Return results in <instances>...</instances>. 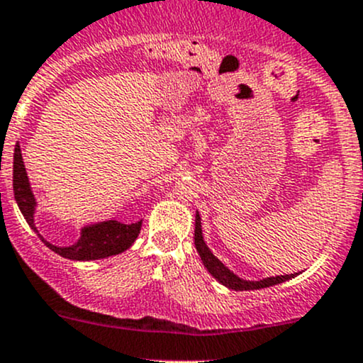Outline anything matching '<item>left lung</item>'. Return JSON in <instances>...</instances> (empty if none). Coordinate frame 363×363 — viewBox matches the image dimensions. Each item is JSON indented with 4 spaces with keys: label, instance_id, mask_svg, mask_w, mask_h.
Instances as JSON below:
<instances>
[{
    "label": "left lung",
    "instance_id": "left-lung-1",
    "mask_svg": "<svg viewBox=\"0 0 363 363\" xmlns=\"http://www.w3.org/2000/svg\"><path fill=\"white\" fill-rule=\"evenodd\" d=\"M194 245H196L198 254H200L201 261H203L205 268L208 269V273L212 274L216 280H219L220 284L226 285V287L233 289V291H255V289H264V287H272V285L281 284L285 280H291V278L296 277L297 273L294 274H284V277H269L264 278V280L259 281H247L238 278L236 274H233L216 255L208 250V247L205 245L203 242V235H201V220L200 216L196 213V219H194Z\"/></svg>",
    "mask_w": 363,
    "mask_h": 363
}]
</instances>
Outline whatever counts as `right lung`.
<instances>
[{
  "label": "right lung",
  "mask_w": 363,
  "mask_h": 363,
  "mask_svg": "<svg viewBox=\"0 0 363 363\" xmlns=\"http://www.w3.org/2000/svg\"><path fill=\"white\" fill-rule=\"evenodd\" d=\"M13 193L24 219L38 233L33 217L36 201H34L33 191L29 188L28 174H26L18 144L15 146L13 152ZM140 226H143V220L133 224H121L118 220H106V223L94 224V226L83 228L82 238L71 247H55L48 243L43 236H38L48 249H52L62 257L72 259V261H95V259H104L127 250L135 242L137 235L140 233Z\"/></svg>",
  "instance_id": "add662e5"
}]
</instances>
